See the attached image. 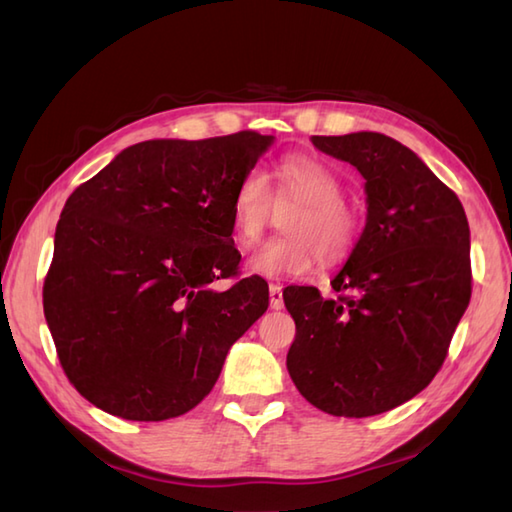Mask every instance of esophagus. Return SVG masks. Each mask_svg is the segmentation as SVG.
Segmentation results:
<instances>
[{"mask_svg": "<svg viewBox=\"0 0 512 512\" xmlns=\"http://www.w3.org/2000/svg\"><path fill=\"white\" fill-rule=\"evenodd\" d=\"M270 308L281 310L284 308V290L277 284H270Z\"/></svg>", "mask_w": 512, "mask_h": 512, "instance_id": "esophagus-1", "label": "esophagus"}]
</instances>
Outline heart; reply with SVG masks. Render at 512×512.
I'll return each instance as SVG.
<instances>
[{"label": "heart", "mask_w": 512, "mask_h": 512, "mask_svg": "<svg viewBox=\"0 0 512 512\" xmlns=\"http://www.w3.org/2000/svg\"><path fill=\"white\" fill-rule=\"evenodd\" d=\"M270 193L264 173L246 171L237 182L231 215L239 244H255L270 222L275 206L297 204L286 215L284 233L259 246L248 259V270L266 279L308 275L323 259L339 264L350 257L361 237V217L343 200L339 173L319 158L288 156L273 171Z\"/></svg>", "instance_id": "b5f03b06"}]
</instances>
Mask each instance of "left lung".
<instances>
[{
    "mask_svg": "<svg viewBox=\"0 0 512 512\" xmlns=\"http://www.w3.org/2000/svg\"><path fill=\"white\" fill-rule=\"evenodd\" d=\"M365 178L367 224L323 299L288 286L297 334L288 372L301 396L343 418L411 400L440 372L471 301V233L462 202L411 149L376 132L312 136Z\"/></svg>",
    "mask_w": 512,
    "mask_h": 512,
    "instance_id": "1",
    "label": "left lung"
}]
</instances>
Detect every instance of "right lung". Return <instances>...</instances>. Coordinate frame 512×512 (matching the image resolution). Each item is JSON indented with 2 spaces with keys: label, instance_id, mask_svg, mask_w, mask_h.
Returning <instances> with one entry per match:
<instances>
[{
  "label": "right lung",
  "instance_id": "add662e5",
  "mask_svg": "<svg viewBox=\"0 0 512 512\" xmlns=\"http://www.w3.org/2000/svg\"><path fill=\"white\" fill-rule=\"evenodd\" d=\"M273 136L145 140L65 202L43 312L76 391L112 416L158 422L209 396L231 345L268 310L239 277L231 202ZM217 278H235L224 293Z\"/></svg>",
  "mask_w": 512,
  "mask_h": 512
}]
</instances>
